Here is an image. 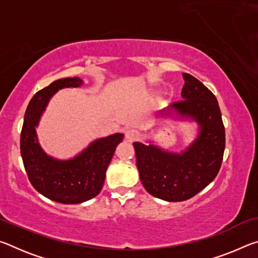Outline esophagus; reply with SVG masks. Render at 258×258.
I'll use <instances>...</instances> for the list:
<instances>
[{"mask_svg":"<svg viewBox=\"0 0 258 258\" xmlns=\"http://www.w3.org/2000/svg\"><path fill=\"white\" fill-rule=\"evenodd\" d=\"M139 137H140V134H139L138 131H135V130H127L125 132V139L127 140L128 142L137 141Z\"/></svg>","mask_w":258,"mask_h":258,"instance_id":"esophagus-1","label":"esophagus"}]
</instances>
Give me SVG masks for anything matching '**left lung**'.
Listing matches in <instances>:
<instances>
[{
  "label": "left lung",
  "mask_w": 258,
  "mask_h": 258,
  "mask_svg": "<svg viewBox=\"0 0 258 258\" xmlns=\"http://www.w3.org/2000/svg\"><path fill=\"white\" fill-rule=\"evenodd\" d=\"M182 75L183 100L158 115L196 121L197 137L178 154L152 143H133L143 186L166 202H183L205 189L220 171L225 148V130L215 95L190 74Z\"/></svg>",
  "instance_id": "8db88e82"
}]
</instances>
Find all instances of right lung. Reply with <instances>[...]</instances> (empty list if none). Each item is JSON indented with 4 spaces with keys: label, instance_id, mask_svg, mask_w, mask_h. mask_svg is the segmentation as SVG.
Listing matches in <instances>:
<instances>
[{
    "label": "right lung",
    "instance_id": "1",
    "mask_svg": "<svg viewBox=\"0 0 258 258\" xmlns=\"http://www.w3.org/2000/svg\"><path fill=\"white\" fill-rule=\"evenodd\" d=\"M82 85L80 77L61 78L38 91L26 109L21 130L20 152L30 183L44 197L60 204H81L100 194L113 152L124 138L115 133L97 139L67 160L56 159L42 149L36 127L50 99L61 89Z\"/></svg>",
    "mask_w": 258,
    "mask_h": 258
}]
</instances>
